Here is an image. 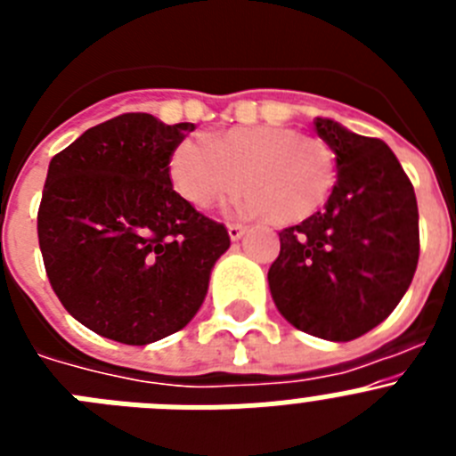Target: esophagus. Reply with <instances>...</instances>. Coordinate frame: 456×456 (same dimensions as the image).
Segmentation results:
<instances>
[{
    "instance_id": "1",
    "label": "esophagus",
    "mask_w": 456,
    "mask_h": 456,
    "mask_svg": "<svg viewBox=\"0 0 456 456\" xmlns=\"http://www.w3.org/2000/svg\"><path fill=\"white\" fill-rule=\"evenodd\" d=\"M247 232V225H241V224H228V235H231L232 241L240 240L241 235Z\"/></svg>"
}]
</instances>
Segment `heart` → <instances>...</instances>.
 I'll list each match as a JSON object with an SVG mask.
<instances>
[{"instance_id":"b5f03b06","label":"heart","mask_w":456,"mask_h":456,"mask_svg":"<svg viewBox=\"0 0 456 456\" xmlns=\"http://www.w3.org/2000/svg\"><path fill=\"white\" fill-rule=\"evenodd\" d=\"M168 175L175 191L205 209L247 191L248 215L278 225L301 224L329 200L336 162L324 141L292 127H235L212 139H184L173 148Z\"/></svg>"}]
</instances>
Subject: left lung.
<instances>
[{"mask_svg":"<svg viewBox=\"0 0 456 456\" xmlns=\"http://www.w3.org/2000/svg\"><path fill=\"white\" fill-rule=\"evenodd\" d=\"M336 152L338 180L324 209L278 232L269 289L299 331L347 342L372 331L400 304L420 256L416 191L381 139L315 118Z\"/></svg>","mask_w":456,"mask_h":456,"instance_id":"8db88e82","label":"left lung"}]
</instances>
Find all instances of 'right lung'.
<instances>
[{
	"mask_svg": "<svg viewBox=\"0 0 456 456\" xmlns=\"http://www.w3.org/2000/svg\"><path fill=\"white\" fill-rule=\"evenodd\" d=\"M189 132L193 123L123 114L52 157L38 208L47 278L63 308L109 340L148 345L187 326L231 247L225 225L171 184V152Z\"/></svg>",
	"mask_w": 456,
	"mask_h": 456,
	"instance_id": "add662e5",
	"label": "right lung"
}]
</instances>
